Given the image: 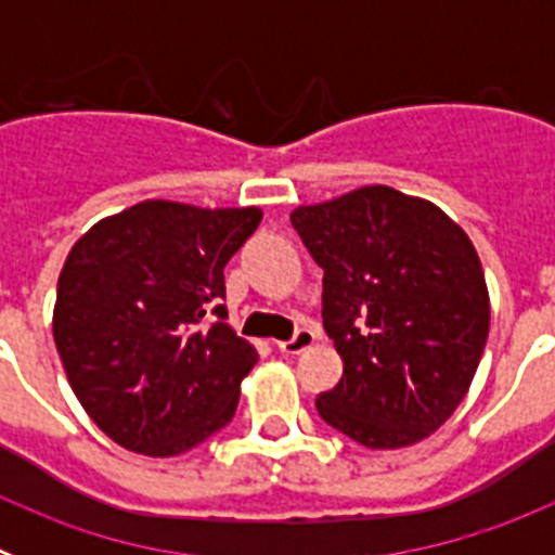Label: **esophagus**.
I'll use <instances>...</instances> for the list:
<instances>
[{"label":"esophagus","instance_id":"obj_1","mask_svg":"<svg viewBox=\"0 0 555 555\" xmlns=\"http://www.w3.org/2000/svg\"><path fill=\"white\" fill-rule=\"evenodd\" d=\"M313 341H317V331H311V327H297L288 341H278V350L286 352V356H300Z\"/></svg>","mask_w":555,"mask_h":555}]
</instances>
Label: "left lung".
Listing matches in <instances>:
<instances>
[{
	"instance_id": "1",
	"label": "left lung",
	"mask_w": 555,
	"mask_h": 555,
	"mask_svg": "<svg viewBox=\"0 0 555 555\" xmlns=\"http://www.w3.org/2000/svg\"><path fill=\"white\" fill-rule=\"evenodd\" d=\"M322 267V325L345 375L317 397L338 434L409 448L459 409L489 336V294L467 233L434 203L364 185L292 214Z\"/></svg>"
}]
</instances>
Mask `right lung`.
<instances>
[{"label": "right lung", "instance_id": "add662e5", "mask_svg": "<svg viewBox=\"0 0 555 555\" xmlns=\"http://www.w3.org/2000/svg\"><path fill=\"white\" fill-rule=\"evenodd\" d=\"M258 222V208L146 199L72 247L52 333L77 400L116 444L166 459L233 420L258 352L224 322V267Z\"/></svg>", "mask_w": 555, "mask_h": 555}]
</instances>
